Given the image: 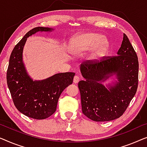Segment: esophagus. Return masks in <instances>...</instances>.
Segmentation results:
<instances>
[{
	"instance_id": "obj_1",
	"label": "esophagus",
	"mask_w": 147,
	"mask_h": 147,
	"mask_svg": "<svg viewBox=\"0 0 147 147\" xmlns=\"http://www.w3.org/2000/svg\"><path fill=\"white\" fill-rule=\"evenodd\" d=\"M79 80H80V77L78 76H77V75H76V76H74V79H73V82L74 83H78V82H79Z\"/></svg>"
}]
</instances>
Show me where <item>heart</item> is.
Instances as JSON below:
<instances>
[{"mask_svg":"<svg viewBox=\"0 0 147 147\" xmlns=\"http://www.w3.org/2000/svg\"><path fill=\"white\" fill-rule=\"evenodd\" d=\"M109 42L102 34L96 32H85L75 35L69 43V52L74 55H81L92 49L90 59H98L108 52Z\"/></svg>","mask_w":147,"mask_h":147,"instance_id":"obj_1","label":"heart"}]
</instances>
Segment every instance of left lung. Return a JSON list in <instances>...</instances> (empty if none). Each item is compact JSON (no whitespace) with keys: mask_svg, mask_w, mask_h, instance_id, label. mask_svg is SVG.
Here are the masks:
<instances>
[{"mask_svg":"<svg viewBox=\"0 0 147 147\" xmlns=\"http://www.w3.org/2000/svg\"><path fill=\"white\" fill-rule=\"evenodd\" d=\"M117 56L104 57L98 63H82L84 80L78 82L82 113L96 122L110 121L123 115L136 94L138 61L136 53L125 34ZM113 76V85L102 84Z\"/></svg>","mask_w":147,"mask_h":147,"instance_id":"obj_1","label":"left lung"}]
</instances>
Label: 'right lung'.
<instances>
[{
    "instance_id": "1",
    "label": "right lung",
    "mask_w": 147,
    "mask_h": 147,
    "mask_svg": "<svg viewBox=\"0 0 147 147\" xmlns=\"http://www.w3.org/2000/svg\"><path fill=\"white\" fill-rule=\"evenodd\" d=\"M52 28L38 26L24 35L14 47L10 57L7 73L8 87L18 111L34 119H47L55 113L62 92L73 83L74 73L55 74L44 80H33L22 60L28 37L37 32H51Z\"/></svg>"
}]
</instances>
